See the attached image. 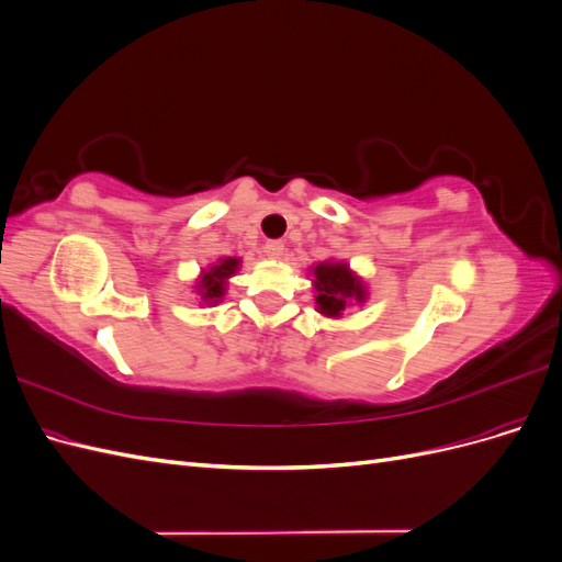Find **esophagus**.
<instances>
[{"label": "esophagus", "instance_id": "obj_1", "mask_svg": "<svg viewBox=\"0 0 562 562\" xmlns=\"http://www.w3.org/2000/svg\"><path fill=\"white\" fill-rule=\"evenodd\" d=\"M283 250H285L283 241H267V244H265V255H267V258L279 260L281 255H283Z\"/></svg>", "mask_w": 562, "mask_h": 562}]
</instances>
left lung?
Returning a JSON list of instances; mask_svg holds the SVG:
<instances>
[{
	"label": "left lung",
	"instance_id": "obj_1",
	"mask_svg": "<svg viewBox=\"0 0 562 562\" xmlns=\"http://www.w3.org/2000/svg\"><path fill=\"white\" fill-rule=\"evenodd\" d=\"M316 277V304L318 312L326 316H339L345 312L347 302L356 300L363 302L366 293L361 281H356L351 277V271L342 262H321L314 269Z\"/></svg>",
	"mask_w": 562,
	"mask_h": 562
}]
</instances>
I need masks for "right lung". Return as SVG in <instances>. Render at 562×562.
<instances>
[{
	"label": "right lung",
	"instance_id": "obj_1",
	"mask_svg": "<svg viewBox=\"0 0 562 562\" xmlns=\"http://www.w3.org/2000/svg\"><path fill=\"white\" fill-rule=\"evenodd\" d=\"M236 267H239V260L236 258H227V260H220V265H213L203 279L199 281V293L201 300L206 302H217L225 293V279H229Z\"/></svg>",
	"mask_w": 562,
	"mask_h": 562
}]
</instances>
